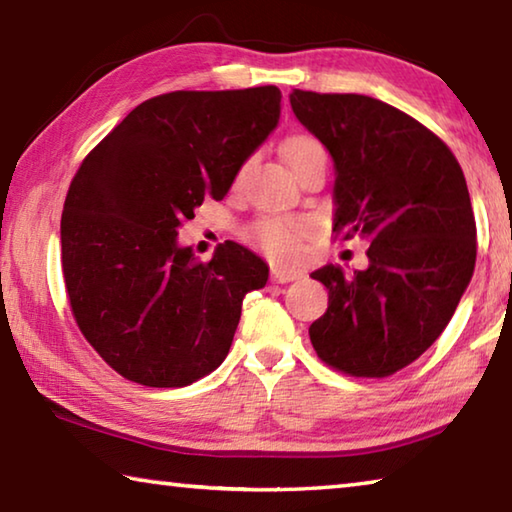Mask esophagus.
Returning a JSON list of instances; mask_svg holds the SVG:
<instances>
[{"label":"esophagus","instance_id":"34e87169","mask_svg":"<svg viewBox=\"0 0 512 512\" xmlns=\"http://www.w3.org/2000/svg\"><path fill=\"white\" fill-rule=\"evenodd\" d=\"M298 277H302L300 271H291V268H280V266L271 268V280L277 284H287V282L298 280Z\"/></svg>","mask_w":512,"mask_h":512}]
</instances>
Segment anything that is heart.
<instances>
[{
    "label": "heart",
    "instance_id": "heart-1",
    "mask_svg": "<svg viewBox=\"0 0 512 512\" xmlns=\"http://www.w3.org/2000/svg\"><path fill=\"white\" fill-rule=\"evenodd\" d=\"M284 155H287L291 169H298L314 155H325V149L314 137L296 135L284 146ZM244 169L246 164L239 169L237 178L244 176ZM311 235H314V221L307 216H266V219L255 221L248 230V239L257 248H262L275 262L284 264L296 262L302 255V241Z\"/></svg>",
    "mask_w": 512,
    "mask_h": 512
}]
</instances>
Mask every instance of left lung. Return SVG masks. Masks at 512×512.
<instances>
[{
    "label": "left lung",
    "mask_w": 512,
    "mask_h": 512,
    "mask_svg": "<svg viewBox=\"0 0 512 512\" xmlns=\"http://www.w3.org/2000/svg\"><path fill=\"white\" fill-rule=\"evenodd\" d=\"M289 99L334 160V232L370 241L366 271L311 273L329 289L311 345L345 375L388 377L431 348L472 280L476 223L463 169L436 133L384 101L305 90Z\"/></svg>",
    "instance_id": "left-lung-1"
}]
</instances>
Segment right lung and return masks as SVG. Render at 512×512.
<instances>
[{"mask_svg": "<svg viewBox=\"0 0 512 512\" xmlns=\"http://www.w3.org/2000/svg\"><path fill=\"white\" fill-rule=\"evenodd\" d=\"M275 85L178 90L144 101L85 155L60 219L69 307L121 377L178 388L228 357L248 291L268 266L225 241L210 262L178 228L221 198L280 119Z\"/></svg>", "mask_w": 512, "mask_h": 512, "instance_id": "right-lung-1", "label": "right lung"}]
</instances>
